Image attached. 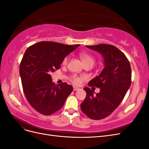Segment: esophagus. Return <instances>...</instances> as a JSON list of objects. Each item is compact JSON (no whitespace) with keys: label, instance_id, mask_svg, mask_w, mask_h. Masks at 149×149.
<instances>
[{"label":"esophagus","instance_id":"esophagus-1","mask_svg":"<svg viewBox=\"0 0 149 149\" xmlns=\"http://www.w3.org/2000/svg\"><path fill=\"white\" fill-rule=\"evenodd\" d=\"M79 89L78 88H76V87H74V88H73V91H78V90H79Z\"/></svg>","mask_w":149,"mask_h":149}]
</instances>
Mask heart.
<instances>
[{"mask_svg":"<svg viewBox=\"0 0 149 149\" xmlns=\"http://www.w3.org/2000/svg\"><path fill=\"white\" fill-rule=\"evenodd\" d=\"M79 56L84 65L90 64L92 66H93L94 63H95V59H94V58L87 53H81ZM68 61H69V56H66L64 58L63 61V65H66L68 63ZM71 81L75 84H79L81 83L80 78L76 77L75 76H72Z\"/></svg>","mask_w":149,"mask_h":149,"instance_id":"b5f03b06","label":"heart"}]
</instances>
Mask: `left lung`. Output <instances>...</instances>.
<instances>
[{
  "label": "left lung",
  "instance_id": "1",
  "mask_svg": "<svg viewBox=\"0 0 149 149\" xmlns=\"http://www.w3.org/2000/svg\"><path fill=\"white\" fill-rule=\"evenodd\" d=\"M86 47L101 54L104 68L88 83L89 86L100 88V92L94 95L93 89L84 88L86 96L81 109L90 119L100 120L111 114L123 100L131 84V68L127 57L113 45L100 44Z\"/></svg>",
  "mask_w": 149,
  "mask_h": 149
}]
</instances>
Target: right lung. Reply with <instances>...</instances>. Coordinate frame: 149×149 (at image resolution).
<instances>
[{
	"mask_svg": "<svg viewBox=\"0 0 149 149\" xmlns=\"http://www.w3.org/2000/svg\"><path fill=\"white\" fill-rule=\"evenodd\" d=\"M79 46L40 42L26 49L19 68L22 87L30 104L40 113L48 116L59 111L73 91L66 83L55 84L51 73Z\"/></svg>",
	"mask_w": 149,
	"mask_h": 149,
	"instance_id": "add662e5",
	"label": "right lung"
}]
</instances>
